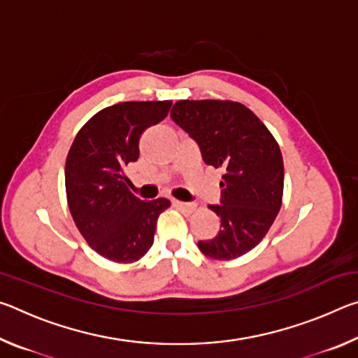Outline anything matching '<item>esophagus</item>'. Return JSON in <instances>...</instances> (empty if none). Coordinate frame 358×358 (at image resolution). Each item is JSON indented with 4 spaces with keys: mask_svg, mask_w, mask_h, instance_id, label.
Returning <instances> with one entry per match:
<instances>
[{
    "mask_svg": "<svg viewBox=\"0 0 358 358\" xmlns=\"http://www.w3.org/2000/svg\"><path fill=\"white\" fill-rule=\"evenodd\" d=\"M172 203L175 208H178L183 211V213H187V215L192 213V211L196 210V203H186V202H180V201H173Z\"/></svg>",
    "mask_w": 358,
    "mask_h": 358,
    "instance_id": "obj_1",
    "label": "esophagus"
}]
</instances>
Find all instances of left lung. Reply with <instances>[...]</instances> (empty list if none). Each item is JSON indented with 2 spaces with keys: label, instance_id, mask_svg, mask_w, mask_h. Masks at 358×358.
<instances>
[{
  "label": "left lung",
  "instance_id": "8db88e82",
  "mask_svg": "<svg viewBox=\"0 0 358 358\" xmlns=\"http://www.w3.org/2000/svg\"><path fill=\"white\" fill-rule=\"evenodd\" d=\"M172 120L201 148L205 164L222 167L221 205L215 238L199 250L216 260H232L256 248L281 208L284 164L280 145L246 106L234 101L183 99L175 102Z\"/></svg>",
  "mask_w": 358,
  "mask_h": 358
}]
</instances>
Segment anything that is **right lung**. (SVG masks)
Here are the masks:
<instances>
[{
    "label": "right lung",
    "instance_id": "add662e5",
    "mask_svg": "<svg viewBox=\"0 0 358 358\" xmlns=\"http://www.w3.org/2000/svg\"><path fill=\"white\" fill-rule=\"evenodd\" d=\"M172 101H131L106 107L77 132L66 157L69 211L78 232L104 259L136 262L153 245L164 197L143 202L129 191L124 167L138 159L143 131L167 117Z\"/></svg>",
    "mask_w": 358,
    "mask_h": 358
}]
</instances>
